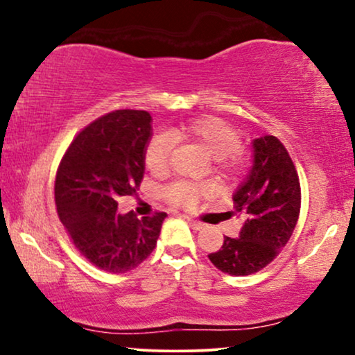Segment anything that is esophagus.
I'll return each instance as SVG.
<instances>
[{
  "label": "esophagus",
  "instance_id": "obj_1",
  "mask_svg": "<svg viewBox=\"0 0 355 355\" xmlns=\"http://www.w3.org/2000/svg\"><path fill=\"white\" fill-rule=\"evenodd\" d=\"M186 220H187L189 225H191L192 230L198 231V230H202V227H203V223H200V221H197V220H192V218H186Z\"/></svg>",
  "mask_w": 355,
  "mask_h": 355
}]
</instances>
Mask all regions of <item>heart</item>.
Returning a JSON list of instances; mask_svg holds the SVG:
<instances>
[{
    "label": "heart",
    "instance_id": "obj_1",
    "mask_svg": "<svg viewBox=\"0 0 355 355\" xmlns=\"http://www.w3.org/2000/svg\"><path fill=\"white\" fill-rule=\"evenodd\" d=\"M171 144H197L213 157V171L223 181H234L245 171L241 157V135L234 128L215 116H202L186 124L171 128L166 137L153 139L144 152L145 168L152 176H164L171 163ZM203 187L187 181H176L163 189L162 196L169 205L192 208L203 196Z\"/></svg>",
    "mask_w": 355,
    "mask_h": 355
}]
</instances>
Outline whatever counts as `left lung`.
I'll list each match as a JSON object with an SVG mask.
<instances>
[{"label": "left lung", "mask_w": 355, "mask_h": 355, "mask_svg": "<svg viewBox=\"0 0 355 355\" xmlns=\"http://www.w3.org/2000/svg\"><path fill=\"white\" fill-rule=\"evenodd\" d=\"M242 218L239 237H225L208 259L223 273L247 276L263 270L288 244L300 213L299 174L273 135L254 140V166L232 197Z\"/></svg>", "instance_id": "obj_1"}]
</instances>
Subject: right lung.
I'll list each match as a JSON object with an SVG mask.
<instances>
[{
	"label": "right lung",
	"mask_w": 355,
	"mask_h": 355,
	"mask_svg": "<svg viewBox=\"0 0 355 355\" xmlns=\"http://www.w3.org/2000/svg\"><path fill=\"white\" fill-rule=\"evenodd\" d=\"M150 123L144 110L100 116L72 139L56 171L60 221L76 249L110 273H125L147 260L166 218L164 211L142 220L132 211L118 213L119 197L135 196L142 182Z\"/></svg>",
	"instance_id": "1"
}]
</instances>
